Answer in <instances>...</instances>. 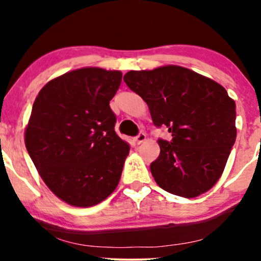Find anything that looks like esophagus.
I'll return each mask as SVG.
<instances>
[{
	"label": "esophagus",
	"instance_id": "obj_1",
	"mask_svg": "<svg viewBox=\"0 0 261 261\" xmlns=\"http://www.w3.org/2000/svg\"><path fill=\"white\" fill-rule=\"evenodd\" d=\"M134 140H135V142H137V144H138V145H140V144H142V142H144V141H146V134H144V133H140V134H139V135H138V137H137V138H135V139H134Z\"/></svg>",
	"mask_w": 261,
	"mask_h": 261
}]
</instances>
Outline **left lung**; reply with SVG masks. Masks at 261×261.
Instances as JSON below:
<instances>
[{"label":"left lung","instance_id":"8db88e82","mask_svg":"<svg viewBox=\"0 0 261 261\" xmlns=\"http://www.w3.org/2000/svg\"><path fill=\"white\" fill-rule=\"evenodd\" d=\"M123 81L147 103L153 123L172 135L158 140L160 154L149 166L155 183L185 198L210 190L237 139V106L226 89L178 65L132 70Z\"/></svg>","mask_w":261,"mask_h":261}]
</instances>
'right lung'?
I'll return each instance as SVG.
<instances>
[{
  "mask_svg": "<svg viewBox=\"0 0 261 261\" xmlns=\"http://www.w3.org/2000/svg\"><path fill=\"white\" fill-rule=\"evenodd\" d=\"M122 72L82 67L53 78L33 103L24 145L49 190L88 208L113 194L129 146L115 133L109 101Z\"/></svg>",
  "mask_w": 261,
  "mask_h": 261,
  "instance_id": "obj_1",
  "label": "right lung"
}]
</instances>
